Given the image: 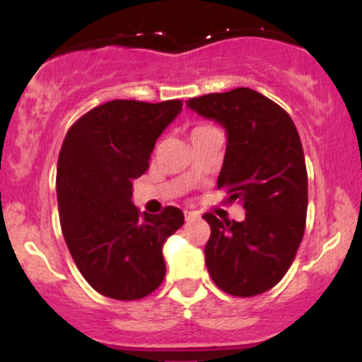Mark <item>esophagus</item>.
<instances>
[{
  "label": "esophagus",
  "instance_id": "34e87169",
  "mask_svg": "<svg viewBox=\"0 0 362 362\" xmlns=\"http://www.w3.org/2000/svg\"><path fill=\"white\" fill-rule=\"evenodd\" d=\"M184 215H185V221H194V218L199 217L198 211H191V210H185Z\"/></svg>",
  "mask_w": 362,
  "mask_h": 362
}]
</instances>
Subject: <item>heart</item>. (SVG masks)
Masks as SVG:
<instances>
[{
  "instance_id": "heart-1",
  "label": "heart",
  "mask_w": 362,
  "mask_h": 362,
  "mask_svg": "<svg viewBox=\"0 0 362 362\" xmlns=\"http://www.w3.org/2000/svg\"><path fill=\"white\" fill-rule=\"evenodd\" d=\"M206 129H211L210 126H196L194 129H192V133H199V131H206Z\"/></svg>"
}]
</instances>
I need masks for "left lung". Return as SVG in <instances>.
Masks as SVG:
<instances>
[{"label":"left lung","instance_id":"1","mask_svg":"<svg viewBox=\"0 0 362 362\" xmlns=\"http://www.w3.org/2000/svg\"><path fill=\"white\" fill-rule=\"evenodd\" d=\"M187 107L228 131L217 187L240 202L245 221L204 214L208 273L218 289L250 298L275 287L293 264L306 226L308 175L291 115L249 87L192 98Z\"/></svg>","mask_w":362,"mask_h":362}]
</instances>
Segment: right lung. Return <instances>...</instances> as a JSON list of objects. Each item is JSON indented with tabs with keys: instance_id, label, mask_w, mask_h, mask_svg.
Wrapping results in <instances>:
<instances>
[{
	"instance_id": "1",
	"label": "right lung",
	"mask_w": 362,
	"mask_h": 362,
	"mask_svg": "<svg viewBox=\"0 0 362 362\" xmlns=\"http://www.w3.org/2000/svg\"><path fill=\"white\" fill-rule=\"evenodd\" d=\"M180 110V100H113L83 113L64 136L56 180L61 229L83 279L107 298L141 299L166 275L163 245L184 214L177 206L141 214L131 196Z\"/></svg>"
}]
</instances>
